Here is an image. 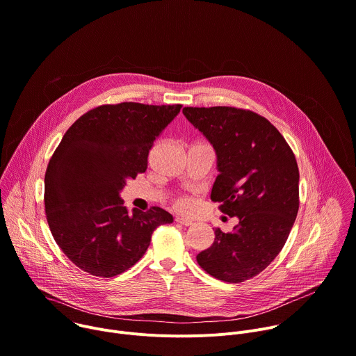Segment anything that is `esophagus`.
Returning <instances> with one entry per match:
<instances>
[{"label": "esophagus", "mask_w": 356, "mask_h": 356, "mask_svg": "<svg viewBox=\"0 0 356 356\" xmlns=\"http://www.w3.org/2000/svg\"><path fill=\"white\" fill-rule=\"evenodd\" d=\"M176 222H179L180 225H184V227L193 225V221H190V220H187V218H180V217L176 218Z\"/></svg>", "instance_id": "esophagus-1"}]
</instances>
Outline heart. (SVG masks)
Returning <instances> with one entry per match:
<instances>
[{
    "label": "heart",
    "mask_w": 356,
    "mask_h": 356,
    "mask_svg": "<svg viewBox=\"0 0 356 356\" xmlns=\"http://www.w3.org/2000/svg\"><path fill=\"white\" fill-rule=\"evenodd\" d=\"M175 207H176L177 210H180V211L188 210V207H190L188 198H186V197H179V198H176V200H175Z\"/></svg>",
    "instance_id": "1"
}]
</instances>
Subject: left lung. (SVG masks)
Here are the masks:
<instances>
[{
  "mask_svg": "<svg viewBox=\"0 0 356 356\" xmlns=\"http://www.w3.org/2000/svg\"><path fill=\"white\" fill-rule=\"evenodd\" d=\"M183 114L217 154L211 200L238 218L232 232L216 229L197 262L222 282L255 277L279 255L297 217L300 175L293 150L266 118L249 110L184 107Z\"/></svg>",
  "mask_w": 356,
  "mask_h": 356,
  "instance_id": "left-lung-1",
  "label": "left lung"
}]
</instances>
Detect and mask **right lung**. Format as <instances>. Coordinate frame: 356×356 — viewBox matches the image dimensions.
I'll return each mask as SVG.
<instances>
[{
	"label": "right lung",
	"instance_id": "1",
	"mask_svg": "<svg viewBox=\"0 0 356 356\" xmlns=\"http://www.w3.org/2000/svg\"><path fill=\"white\" fill-rule=\"evenodd\" d=\"M180 108L99 106L63 135L44 173V213L56 243L81 270L98 277L128 270L154 231L173 222L161 207L129 213L120 191L146 170L150 147Z\"/></svg>",
	"mask_w": 356,
	"mask_h": 356
}]
</instances>
